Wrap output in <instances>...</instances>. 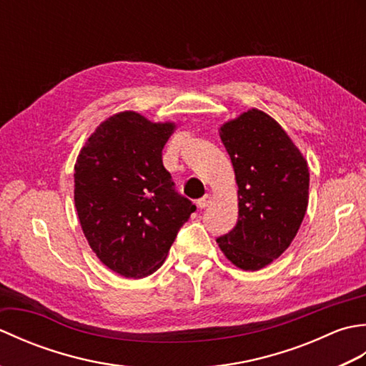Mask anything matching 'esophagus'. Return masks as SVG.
<instances>
[{
    "mask_svg": "<svg viewBox=\"0 0 366 366\" xmlns=\"http://www.w3.org/2000/svg\"><path fill=\"white\" fill-rule=\"evenodd\" d=\"M212 199H214V197L211 195V193H207V195H204L203 198L201 199H198V207H201V209H204V207H207L209 204L212 203Z\"/></svg>",
    "mask_w": 366,
    "mask_h": 366,
    "instance_id": "obj_1",
    "label": "esophagus"
}]
</instances>
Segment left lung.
Masks as SVG:
<instances>
[{"label":"left lung","mask_w":366,"mask_h":366,"mask_svg":"<svg viewBox=\"0 0 366 366\" xmlns=\"http://www.w3.org/2000/svg\"><path fill=\"white\" fill-rule=\"evenodd\" d=\"M234 168L239 219L217 239L242 270H259L291 245L308 206V163L283 127L258 108L219 129Z\"/></svg>","instance_id":"8db88e82"}]
</instances>
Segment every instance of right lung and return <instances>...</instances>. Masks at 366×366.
<instances>
[{
	"mask_svg": "<svg viewBox=\"0 0 366 366\" xmlns=\"http://www.w3.org/2000/svg\"><path fill=\"white\" fill-rule=\"evenodd\" d=\"M174 122L116 113L92 132L75 162L74 199L91 250L126 278L157 270L197 206L179 195L162 149Z\"/></svg>",
	"mask_w": 366,
	"mask_h": 366,
	"instance_id": "obj_1",
	"label": "right lung"
}]
</instances>
